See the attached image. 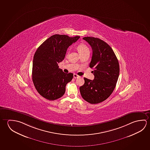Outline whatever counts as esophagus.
I'll use <instances>...</instances> for the list:
<instances>
[{
  "instance_id": "1",
  "label": "esophagus",
  "mask_w": 150,
  "mask_h": 150,
  "mask_svg": "<svg viewBox=\"0 0 150 150\" xmlns=\"http://www.w3.org/2000/svg\"><path fill=\"white\" fill-rule=\"evenodd\" d=\"M79 76L78 75H77L76 74H74V79H76V78H79Z\"/></svg>"
}]
</instances>
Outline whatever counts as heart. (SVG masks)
<instances>
[{
	"instance_id": "1",
	"label": "heart",
	"mask_w": 150,
	"mask_h": 150,
	"mask_svg": "<svg viewBox=\"0 0 150 150\" xmlns=\"http://www.w3.org/2000/svg\"><path fill=\"white\" fill-rule=\"evenodd\" d=\"M77 49L81 55L85 54L87 53H89V49L88 47L84 43H81L78 45V46L77 47ZM68 53H69V51H67V54H68Z\"/></svg>"
}]
</instances>
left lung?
<instances>
[{
  "label": "left lung",
  "instance_id": "left-lung-1",
  "mask_svg": "<svg viewBox=\"0 0 150 150\" xmlns=\"http://www.w3.org/2000/svg\"><path fill=\"white\" fill-rule=\"evenodd\" d=\"M93 50L89 67L93 69V81L84 78L79 91L83 98L91 104L103 102L115 88L119 75V64L112 49L106 42L94 37H84Z\"/></svg>",
  "mask_w": 150,
  "mask_h": 150
}]
</instances>
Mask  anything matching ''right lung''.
<instances>
[{
	"label": "right lung",
	"instance_id": "obj_1",
	"mask_svg": "<svg viewBox=\"0 0 150 150\" xmlns=\"http://www.w3.org/2000/svg\"><path fill=\"white\" fill-rule=\"evenodd\" d=\"M79 38L54 35L38 48L33 60L32 81L43 97L54 100L64 95L66 85L71 81L73 74L64 73L58 63L64 59L68 47Z\"/></svg>",
	"mask_w": 150,
	"mask_h": 150
}]
</instances>
